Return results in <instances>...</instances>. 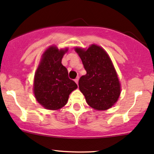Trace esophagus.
Listing matches in <instances>:
<instances>
[{"label":"esophagus","mask_w":154,"mask_h":154,"mask_svg":"<svg viewBox=\"0 0 154 154\" xmlns=\"http://www.w3.org/2000/svg\"><path fill=\"white\" fill-rule=\"evenodd\" d=\"M74 81H75L76 83L78 84V82H79V77H77V78H76L75 80H74Z\"/></svg>","instance_id":"esophagus-1"}]
</instances>
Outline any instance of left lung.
Masks as SVG:
<instances>
[{
	"label": "left lung",
	"instance_id": "1",
	"mask_svg": "<svg viewBox=\"0 0 154 154\" xmlns=\"http://www.w3.org/2000/svg\"><path fill=\"white\" fill-rule=\"evenodd\" d=\"M87 74L79 80V88L90 107L96 110L112 107L121 94V84L110 58L101 47L87 50L76 47Z\"/></svg>",
	"mask_w": 154,
	"mask_h": 154
}]
</instances>
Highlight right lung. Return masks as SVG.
Listing matches in <instances>:
<instances>
[{
	"instance_id": "1",
	"label": "right lung",
	"mask_w": 154,
	"mask_h": 154,
	"mask_svg": "<svg viewBox=\"0 0 154 154\" xmlns=\"http://www.w3.org/2000/svg\"><path fill=\"white\" fill-rule=\"evenodd\" d=\"M68 49L51 46L45 50L34 76L33 93L37 102L47 109H59L67 103L69 96L77 88L70 80L61 63Z\"/></svg>"
}]
</instances>
